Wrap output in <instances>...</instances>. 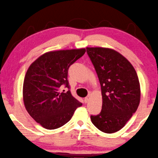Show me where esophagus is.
<instances>
[{"mask_svg":"<svg viewBox=\"0 0 158 158\" xmlns=\"http://www.w3.org/2000/svg\"><path fill=\"white\" fill-rule=\"evenodd\" d=\"M84 102H85V103L88 102V97H85V99H84Z\"/></svg>","mask_w":158,"mask_h":158,"instance_id":"obj_1","label":"esophagus"}]
</instances>
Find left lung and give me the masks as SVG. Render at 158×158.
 Segmentation results:
<instances>
[{
	"instance_id": "1",
	"label": "left lung",
	"mask_w": 158,
	"mask_h": 158,
	"mask_svg": "<svg viewBox=\"0 0 158 158\" xmlns=\"http://www.w3.org/2000/svg\"><path fill=\"white\" fill-rule=\"evenodd\" d=\"M101 85L102 108L91 115L92 123L103 132L121 130L140 102V84L131 64L118 52L106 48H87Z\"/></svg>"
}]
</instances>
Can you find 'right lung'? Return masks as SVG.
<instances>
[{"label": "right lung", "mask_w": 158, "mask_h": 158, "mask_svg": "<svg viewBox=\"0 0 158 158\" xmlns=\"http://www.w3.org/2000/svg\"><path fill=\"white\" fill-rule=\"evenodd\" d=\"M85 52V48L48 52L28 69L23 84V100L28 114L44 128L61 127L82 106L70 90L60 92V87L65 85L69 88V68Z\"/></svg>", "instance_id": "add662e5"}]
</instances>
